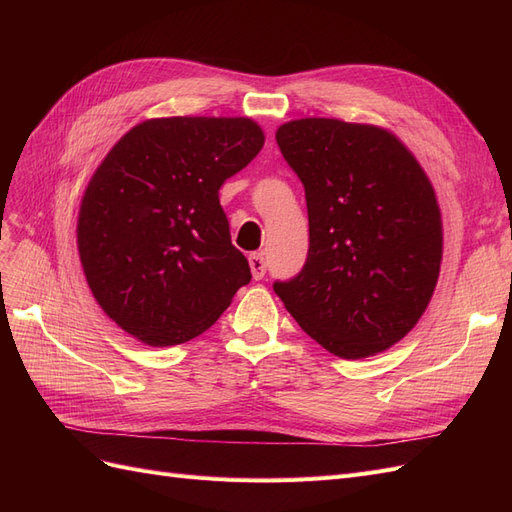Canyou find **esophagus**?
I'll return each mask as SVG.
<instances>
[{
  "mask_svg": "<svg viewBox=\"0 0 512 512\" xmlns=\"http://www.w3.org/2000/svg\"><path fill=\"white\" fill-rule=\"evenodd\" d=\"M250 269H252V277L254 280H262V277H265V273H267V262H265V254L262 252H254V254H250Z\"/></svg>",
  "mask_w": 512,
  "mask_h": 512,
  "instance_id": "34e87169",
  "label": "esophagus"
}]
</instances>
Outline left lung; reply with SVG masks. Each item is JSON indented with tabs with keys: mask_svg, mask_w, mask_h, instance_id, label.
I'll list each match as a JSON object with an SVG mask.
<instances>
[{
	"mask_svg": "<svg viewBox=\"0 0 512 512\" xmlns=\"http://www.w3.org/2000/svg\"><path fill=\"white\" fill-rule=\"evenodd\" d=\"M275 141L305 188L309 250L273 290L331 354L365 359L406 337L442 262V218L421 164L391 132L307 117Z\"/></svg>",
	"mask_w": 512,
	"mask_h": 512,
	"instance_id": "8db88e82",
	"label": "left lung"
}]
</instances>
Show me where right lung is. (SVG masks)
Segmentation results:
<instances>
[{
    "mask_svg": "<svg viewBox=\"0 0 512 512\" xmlns=\"http://www.w3.org/2000/svg\"><path fill=\"white\" fill-rule=\"evenodd\" d=\"M262 145L250 117H162L106 153L76 243L91 294L123 331L158 348L190 342L250 284L218 192Z\"/></svg>",
    "mask_w": 512,
    "mask_h": 512,
    "instance_id": "add662e5",
    "label": "right lung"
}]
</instances>
